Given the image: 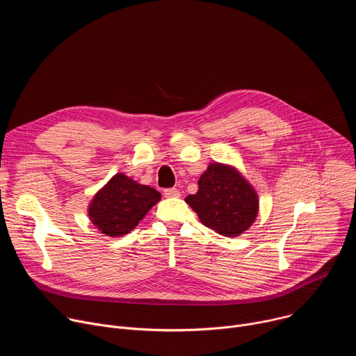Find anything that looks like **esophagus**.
<instances>
[{
	"mask_svg": "<svg viewBox=\"0 0 356 356\" xmlns=\"http://www.w3.org/2000/svg\"><path fill=\"white\" fill-rule=\"evenodd\" d=\"M163 194L165 197H180V191L177 188H166Z\"/></svg>",
	"mask_w": 356,
	"mask_h": 356,
	"instance_id": "esophagus-1",
	"label": "esophagus"
}]
</instances>
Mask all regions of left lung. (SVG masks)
<instances>
[{
    "instance_id": "obj_1",
    "label": "left lung",
    "mask_w": 356,
    "mask_h": 356,
    "mask_svg": "<svg viewBox=\"0 0 356 356\" xmlns=\"http://www.w3.org/2000/svg\"><path fill=\"white\" fill-rule=\"evenodd\" d=\"M200 221L224 236H238L255 222L257 190L236 168L211 162L198 180V191L186 197Z\"/></svg>"
}]
</instances>
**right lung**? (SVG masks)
Segmentation results:
<instances>
[{
    "label": "right lung",
    "instance_id": "1",
    "mask_svg": "<svg viewBox=\"0 0 356 356\" xmlns=\"http://www.w3.org/2000/svg\"><path fill=\"white\" fill-rule=\"evenodd\" d=\"M162 198L161 193L117 173L99 188L88 206L90 221L107 236L129 234Z\"/></svg>",
    "mask_w": 356,
    "mask_h": 356
}]
</instances>
